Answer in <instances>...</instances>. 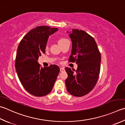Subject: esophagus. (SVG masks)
<instances>
[{"label": "esophagus", "mask_w": 125, "mask_h": 125, "mask_svg": "<svg viewBox=\"0 0 125 125\" xmlns=\"http://www.w3.org/2000/svg\"><path fill=\"white\" fill-rule=\"evenodd\" d=\"M64 68H63V67H61L60 68V72H64Z\"/></svg>", "instance_id": "34e87169"}]
</instances>
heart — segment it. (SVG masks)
I'll use <instances>...</instances> for the list:
<instances>
[{
    "mask_svg": "<svg viewBox=\"0 0 125 125\" xmlns=\"http://www.w3.org/2000/svg\"><path fill=\"white\" fill-rule=\"evenodd\" d=\"M67 40H67V39H65V38H60L59 40H58V44L60 45V44H61V43H63V42H65V41H67ZM48 45H46L45 48H46V49H48Z\"/></svg>",
    "mask_w": 125,
    "mask_h": 125,
    "instance_id": "obj_1",
    "label": "heart"
}]
</instances>
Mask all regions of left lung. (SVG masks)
<instances>
[{"label":"left lung","mask_w":125,"mask_h":125,"mask_svg":"<svg viewBox=\"0 0 125 125\" xmlns=\"http://www.w3.org/2000/svg\"><path fill=\"white\" fill-rule=\"evenodd\" d=\"M69 36L72 40V53L69 58L76 62V70L66 67L65 81L67 91L74 96L85 95L94 88L100 70L101 55L93 37L83 30L73 29Z\"/></svg>","instance_id":"left-lung-1"}]
</instances>
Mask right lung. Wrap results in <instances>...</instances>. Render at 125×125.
I'll use <instances>...</instances> for the list:
<instances>
[{
	"mask_svg": "<svg viewBox=\"0 0 125 125\" xmlns=\"http://www.w3.org/2000/svg\"><path fill=\"white\" fill-rule=\"evenodd\" d=\"M58 30L48 26L36 27L30 31L19 43L15 67L19 80L24 88L35 96H44L52 89L60 72L56 65L42 68L39 56L45 53L49 36Z\"/></svg>",
	"mask_w": 125,
	"mask_h": 125,
	"instance_id": "1",
	"label": "right lung"
}]
</instances>
